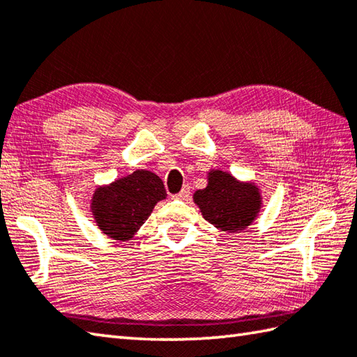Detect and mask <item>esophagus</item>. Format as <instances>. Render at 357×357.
I'll list each match as a JSON object with an SVG mask.
<instances>
[{"label": "esophagus", "instance_id": "1", "mask_svg": "<svg viewBox=\"0 0 357 357\" xmlns=\"http://www.w3.org/2000/svg\"><path fill=\"white\" fill-rule=\"evenodd\" d=\"M190 198V185H184L183 190H181L178 195H174V199L178 201H187Z\"/></svg>", "mask_w": 357, "mask_h": 357}]
</instances>
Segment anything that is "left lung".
Here are the masks:
<instances>
[{"instance_id": "obj_1", "label": "left lung", "mask_w": 357, "mask_h": 357, "mask_svg": "<svg viewBox=\"0 0 357 357\" xmlns=\"http://www.w3.org/2000/svg\"><path fill=\"white\" fill-rule=\"evenodd\" d=\"M207 179V187L193 195L204 219L227 233H238L252 225L262 207L259 187L222 170H210Z\"/></svg>"}]
</instances>
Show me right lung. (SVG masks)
I'll return each mask as SVG.
<instances>
[{
	"instance_id": "add662e5",
	"label": "right lung",
	"mask_w": 357,
	"mask_h": 357,
	"mask_svg": "<svg viewBox=\"0 0 357 357\" xmlns=\"http://www.w3.org/2000/svg\"><path fill=\"white\" fill-rule=\"evenodd\" d=\"M165 196L164 184L158 174L136 170L112 184L98 187L90 201V211L105 236L130 241Z\"/></svg>"
}]
</instances>
